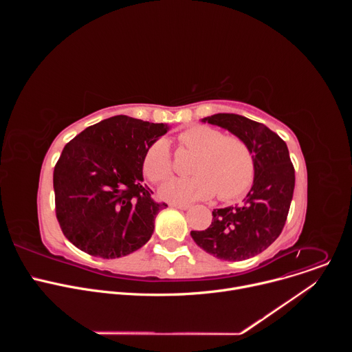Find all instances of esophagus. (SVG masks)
I'll return each mask as SVG.
<instances>
[{"label": "esophagus", "instance_id": "34e87169", "mask_svg": "<svg viewBox=\"0 0 352 352\" xmlns=\"http://www.w3.org/2000/svg\"><path fill=\"white\" fill-rule=\"evenodd\" d=\"M171 208H175V209H179V210H188L189 209V205H182V204H170Z\"/></svg>", "mask_w": 352, "mask_h": 352}]
</instances>
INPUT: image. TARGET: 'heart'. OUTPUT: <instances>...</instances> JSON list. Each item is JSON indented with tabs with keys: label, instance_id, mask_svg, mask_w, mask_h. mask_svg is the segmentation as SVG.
<instances>
[{
	"label": "heart",
	"instance_id": "heart-1",
	"mask_svg": "<svg viewBox=\"0 0 352 352\" xmlns=\"http://www.w3.org/2000/svg\"><path fill=\"white\" fill-rule=\"evenodd\" d=\"M182 147L196 152L190 177L173 178L160 189V196L174 204H190L212 197L221 200L239 197L254 181L255 163L249 146L238 136L195 125L178 135ZM142 171L155 184L166 181L173 173L168 143L157 139L150 144L142 160Z\"/></svg>",
	"mask_w": 352,
	"mask_h": 352
}]
</instances>
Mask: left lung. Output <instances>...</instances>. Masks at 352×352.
Listing matches in <instances>:
<instances>
[{
    "instance_id": "8db88e82",
    "label": "left lung",
    "mask_w": 352,
    "mask_h": 352,
    "mask_svg": "<svg viewBox=\"0 0 352 352\" xmlns=\"http://www.w3.org/2000/svg\"><path fill=\"white\" fill-rule=\"evenodd\" d=\"M241 138L255 163L254 185L239 206L213 210L208 230L190 231L196 245L223 261H243L267 249L281 234L295 186L285 142L266 125L238 114H214L204 122Z\"/></svg>"
}]
</instances>
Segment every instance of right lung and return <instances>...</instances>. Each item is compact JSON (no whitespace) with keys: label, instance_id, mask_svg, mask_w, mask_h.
<instances>
[{"label":"right lung","instance_id":"obj_1","mask_svg":"<svg viewBox=\"0 0 352 352\" xmlns=\"http://www.w3.org/2000/svg\"><path fill=\"white\" fill-rule=\"evenodd\" d=\"M168 131L126 116L94 124L68 142L54 167L56 216L78 249L103 259L129 255L153 234L157 204L142 184L146 148Z\"/></svg>","mask_w":352,"mask_h":352}]
</instances>
